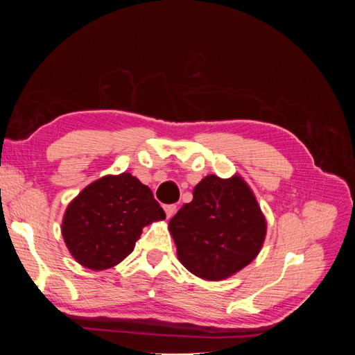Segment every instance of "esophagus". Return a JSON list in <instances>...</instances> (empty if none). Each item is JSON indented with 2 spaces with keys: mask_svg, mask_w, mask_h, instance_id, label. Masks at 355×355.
<instances>
[{
  "mask_svg": "<svg viewBox=\"0 0 355 355\" xmlns=\"http://www.w3.org/2000/svg\"><path fill=\"white\" fill-rule=\"evenodd\" d=\"M176 204H166L164 206V211H166V214H167V218L170 219L171 216H173V214L176 213Z\"/></svg>",
  "mask_w": 355,
  "mask_h": 355,
  "instance_id": "esophagus-1",
  "label": "esophagus"
}]
</instances>
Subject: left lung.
<instances>
[{"label": "left lung", "mask_w": 355, "mask_h": 355, "mask_svg": "<svg viewBox=\"0 0 355 355\" xmlns=\"http://www.w3.org/2000/svg\"><path fill=\"white\" fill-rule=\"evenodd\" d=\"M194 198L168 222L178 257L204 280H222L249 265L263 244L266 222L240 176H206Z\"/></svg>", "instance_id": "left-lung-1"}]
</instances>
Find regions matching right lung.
Here are the masks:
<instances>
[{
	"mask_svg": "<svg viewBox=\"0 0 355 355\" xmlns=\"http://www.w3.org/2000/svg\"><path fill=\"white\" fill-rule=\"evenodd\" d=\"M166 219L153 191L130 173L105 176L72 200L62 223L69 252L85 268L106 270L130 254L145 225Z\"/></svg>",
	"mask_w": 355,
	"mask_h": 355,
	"instance_id": "obj_1",
	"label": "right lung"
}]
</instances>
